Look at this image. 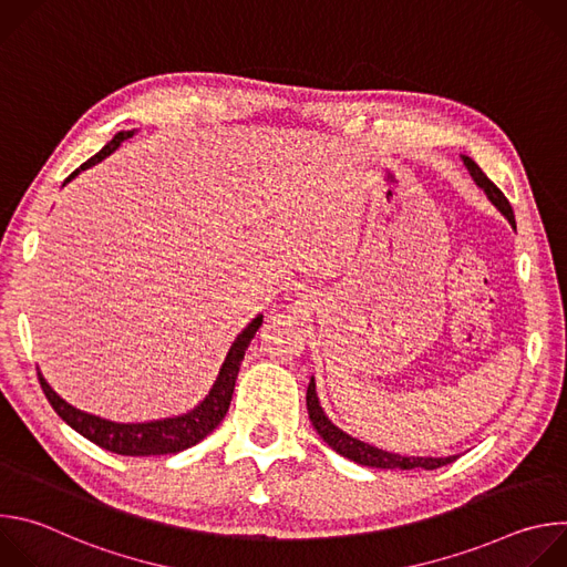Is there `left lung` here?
<instances>
[{
    "instance_id": "obj_1",
    "label": "left lung",
    "mask_w": 567,
    "mask_h": 567,
    "mask_svg": "<svg viewBox=\"0 0 567 567\" xmlns=\"http://www.w3.org/2000/svg\"><path fill=\"white\" fill-rule=\"evenodd\" d=\"M462 161L464 166L471 175V179L477 184V188L487 195V199L505 215V219L512 224V228H516V219H514V210H512V204L507 202V197L501 193V188L484 175L480 171V166L475 164V161L471 156H464L462 154ZM307 413H309V420H311V426L316 429V433L322 437V442H326L328 446H332L339 455L361 464V466H372V468H401V471H411V468H426V471H433V468H440L444 464H451L455 462L460 455H449V457H415V455H399V453H390V451H383V449H377L368 442H361L352 435H348L346 431H341L337 424H332V420L326 415V411H322L320 401H318V394H316V381L311 377L309 381V388H307Z\"/></svg>"
}]
</instances>
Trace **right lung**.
Wrapping results in <instances>:
<instances>
[{
	"mask_svg": "<svg viewBox=\"0 0 567 567\" xmlns=\"http://www.w3.org/2000/svg\"><path fill=\"white\" fill-rule=\"evenodd\" d=\"M130 136H134V130L127 132H118L101 152H96L92 158H87L83 166L78 171H73L62 186H66L73 177H78L83 171L101 164L103 158H107L123 141H127ZM262 326V313H258L249 326L237 334V339L233 341L219 374L213 383V388L208 390V394L204 396V401H199L197 406L184 415L177 417H166V420H154V422H141V424H118V422H110L96 415H90L85 411L73 409L71 403H66L42 377V372L38 370V379L40 385L49 399V403L53 406V411L83 437H87L90 442H94L96 446L118 453V455H168V453H179L186 451L190 446H195L197 442H202L206 435H210L219 422L224 420L230 399H233V390H235V379L241 365V359H245V352L251 343V339L256 337V332Z\"/></svg>",
	"mask_w": 567,
	"mask_h": 567,
	"instance_id": "obj_1",
	"label": "right lung"
}]
</instances>
